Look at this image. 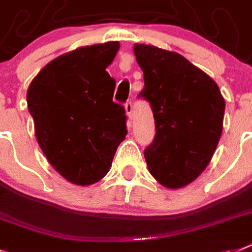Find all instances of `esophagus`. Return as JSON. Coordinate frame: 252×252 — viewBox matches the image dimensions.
I'll return each mask as SVG.
<instances>
[{"label":"esophagus","instance_id":"34e87169","mask_svg":"<svg viewBox=\"0 0 252 252\" xmlns=\"http://www.w3.org/2000/svg\"><path fill=\"white\" fill-rule=\"evenodd\" d=\"M125 111H126L128 118L132 117V104H131V101H127V103L125 104Z\"/></svg>","mask_w":252,"mask_h":252}]
</instances>
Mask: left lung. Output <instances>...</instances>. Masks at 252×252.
<instances>
[{"instance_id": "1", "label": "left lung", "mask_w": 252, "mask_h": 252, "mask_svg": "<svg viewBox=\"0 0 252 252\" xmlns=\"http://www.w3.org/2000/svg\"><path fill=\"white\" fill-rule=\"evenodd\" d=\"M144 74L139 96L151 104L156 125L144 157L153 178L178 189L198 178L223 131L225 101L215 81L174 51L134 45Z\"/></svg>"}]
</instances>
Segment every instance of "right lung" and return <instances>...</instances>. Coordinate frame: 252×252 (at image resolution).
I'll return each mask as SVG.
<instances>
[{"mask_svg": "<svg viewBox=\"0 0 252 252\" xmlns=\"http://www.w3.org/2000/svg\"><path fill=\"white\" fill-rule=\"evenodd\" d=\"M117 41L58 56L31 82L27 103L39 148L60 175L90 186L107 175L127 134L125 108L113 103L116 81L105 70Z\"/></svg>", "mask_w": 252, "mask_h": 252, "instance_id": "right-lung-1", "label": "right lung"}]
</instances>
